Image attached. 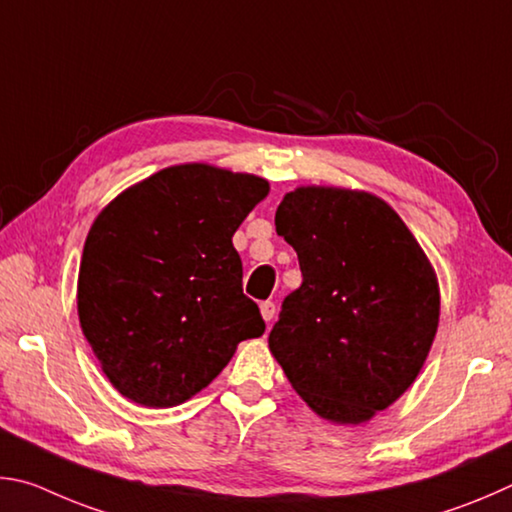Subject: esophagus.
Masks as SVG:
<instances>
[{
  "label": "esophagus",
  "mask_w": 512,
  "mask_h": 512,
  "mask_svg": "<svg viewBox=\"0 0 512 512\" xmlns=\"http://www.w3.org/2000/svg\"><path fill=\"white\" fill-rule=\"evenodd\" d=\"M261 315H263V319L267 321V324H270V321H272L274 315H276L274 301H263V303H261Z\"/></svg>",
  "instance_id": "obj_1"
}]
</instances>
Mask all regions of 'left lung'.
<instances>
[{"instance_id": "8db88e82", "label": "left lung", "mask_w": 512, "mask_h": 512, "mask_svg": "<svg viewBox=\"0 0 512 512\" xmlns=\"http://www.w3.org/2000/svg\"><path fill=\"white\" fill-rule=\"evenodd\" d=\"M299 256L270 351L321 418L360 425L405 393L436 337L441 294L414 233L364 191L301 186L276 209Z\"/></svg>"}]
</instances>
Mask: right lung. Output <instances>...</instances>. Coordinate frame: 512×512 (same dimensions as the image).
<instances>
[{
    "mask_svg": "<svg viewBox=\"0 0 512 512\" xmlns=\"http://www.w3.org/2000/svg\"><path fill=\"white\" fill-rule=\"evenodd\" d=\"M270 193L263 177L182 164L98 213L78 272V319L107 380L141 407L182 405L265 321L242 294L233 233Z\"/></svg>",
    "mask_w": 512,
    "mask_h": 512,
    "instance_id": "add662e5",
    "label": "right lung"
}]
</instances>
